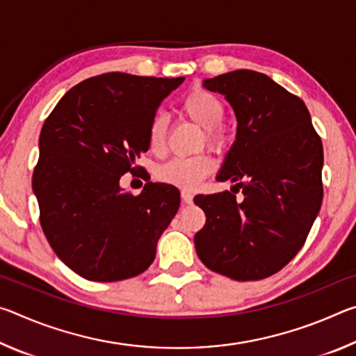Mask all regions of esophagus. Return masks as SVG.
Here are the masks:
<instances>
[{
  "label": "esophagus",
  "instance_id": "34e87169",
  "mask_svg": "<svg viewBox=\"0 0 356 356\" xmlns=\"http://www.w3.org/2000/svg\"><path fill=\"white\" fill-rule=\"evenodd\" d=\"M180 196H182V201H184L185 204H191V202H193V195H191L190 191L182 190V193H180Z\"/></svg>",
  "mask_w": 356,
  "mask_h": 356
}]
</instances>
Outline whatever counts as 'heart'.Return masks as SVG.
Returning a JSON list of instances; mask_svg holds the SVG:
<instances>
[{
    "instance_id": "b5f03b06",
    "label": "heart",
    "mask_w": 356,
    "mask_h": 356,
    "mask_svg": "<svg viewBox=\"0 0 356 356\" xmlns=\"http://www.w3.org/2000/svg\"><path fill=\"white\" fill-rule=\"evenodd\" d=\"M186 118L202 127L200 146H207L215 152H225L232 143V131L222 122L226 106L213 92L204 88H193L180 104ZM168 136V119L163 114L152 118L147 129V146L152 154H163ZM213 159L206 152L191 156H174L156 168L155 176L160 182L193 190L213 171Z\"/></svg>"
}]
</instances>
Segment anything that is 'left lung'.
I'll use <instances>...</instances> for the list:
<instances>
[{"mask_svg": "<svg viewBox=\"0 0 356 356\" xmlns=\"http://www.w3.org/2000/svg\"><path fill=\"white\" fill-rule=\"evenodd\" d=\"M204 88L232 105L237 136L216 177L234 182L232 193L195 196L206 213L196 252L231 280L268 278L297 256L321 210L322 140L305 102L265 74L234 70Z\"/></svg>", "mask_w": 356, "mask_h": 356, "instance_id": "1", "label": "left lung"}]
</instances>
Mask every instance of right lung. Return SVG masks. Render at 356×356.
Returning <instances> with one entry per match:
<instances>
[{
	"instance_id": "right-lung-1",
	"label": "right lung",
	"mask_w": 356,
	"mask_h": 356,
	"mask_svg": "<svg viewBox=\"0 0 356 356\" xmlns=\"http://www.w3.org/2000/svg\"><path fill=\"white\" fill-rule=\"evenodd\" d=\"M185 78L110 72L64 94L45 119L33 172L40 226L56 256L89 281H122L154 262L156 242L180 206V193L147 182L120 190L146 152L147 129Z\"/></svg>"
}]
</instances>
